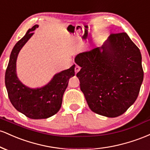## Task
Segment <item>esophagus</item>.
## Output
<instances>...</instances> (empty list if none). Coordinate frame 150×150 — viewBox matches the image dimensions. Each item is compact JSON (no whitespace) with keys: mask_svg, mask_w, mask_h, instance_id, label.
Returning <instances> with one entry per match:
<instances>
[{"mask_svg":"<svg viewBox=\"0 0 150 150\" xmlns=\"http://www.w3.org/2000/svg\"><path fill=\"white\" fill-rule=\"evenodd\" d=\"M80 66H78V65H75V73H77V72H79L80 71Z\"/></svg>","mask_w":150,"mask_h":150,"instance_id":"1","label":"esophagus"}]
</instances>
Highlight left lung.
<instances>
[{"instance_id":"obj_1","label":"left lung","mask_w":150,"mask_h":150,"mask_svg":"<svg viewBox=\"0 0 150 150\" xmlns=\"http://www.w3.org/2000/svg\"><path fill=\"white\" fill-rule=\"evenodd\" d=\"M80 89L89 108L115 118L134 104L143 81L140 49L125 32L111 34L101 47L75 58Z\"/></svg>"}]
</instances>
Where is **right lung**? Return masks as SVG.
Returning a JSON list of instances; mask_svg holds the SVG:
<instances>
[{"label":"right lung","mask_w":150,"mask_h":150,"mask_svg":"<svg viewBox=\"0 0 150 150\" xmlns=\"http://www.w3.org/2000/svg\"><path fill=\"white\" fill-rule=\"evenodd\" d=\"M38 27L39 25H35L29 29L13 47L5 76L6 87L11 104L18 111L32 119L49 118L59 111L68 80L75 75L74 64L69 69L56 73L49 83L39 88H30L19 80L16 72L18 54L34 34L32 32Z\"/></svg>","instance_id":"right-lung-1"}]
</instances>
